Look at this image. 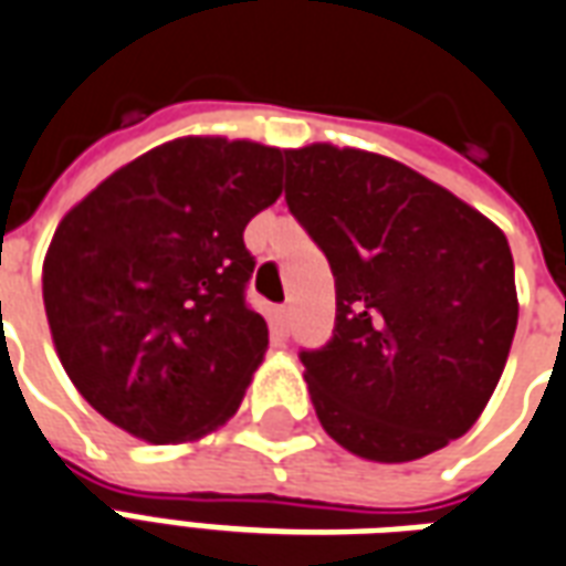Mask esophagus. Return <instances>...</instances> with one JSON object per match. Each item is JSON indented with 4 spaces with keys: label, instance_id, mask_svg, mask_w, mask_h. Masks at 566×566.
<instances>
[{
    "label": "esophagus",
    "instance_id": "1",
    "mask_svg": "<svg viewBox=\"0 0 566 566\" xmlns=\"http://www.w3.org/2000/svg\"><path fill=\"white\" fill-rule=\"evenodd\" d=\"M271 323H274V332L286 337V334H289V323H292V311H289L286 304H277V307L271 311Z\"/></svg>",
    "mask_w": 566,
    "mask_h": 566
}]
</instances>
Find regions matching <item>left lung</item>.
Listing matches in <instances>:
<instances>
[{"instance_id": "1", "label": "left lung", "mask_w": 566, "mask_h": 566, "mask_svg": "<svg viewBox=\"0 0 566 566\" xmlns=\"http://www.w3.org/2000/svg\"><path fill=\"white\" fill-rule=\"evenodd\" d=\"M286 205L337 292L332 340L301 353L328 437L401 464L464 434L518 323L501 229L413 168L332 144L286 150Z\"/></svg>"}]
</instances>
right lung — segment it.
I'll list each match as a JSON object with an SVG mask.
<instances>
[{"label":"right lung","instance_id":"1","mask_svg":"<svg viewBox=\"0 0 566 566\" xmlns=\"http://www.w3.org/2000/svg\"><path fill=\"white\" fill-rule=\"evenodd\" d=\"M286 150L175 138L102 180L56 226L41 289L90 407L147 443L220 428L268 349L247 304L243 229L283 192Z\"/></svg>","mask_w":566,"mask_h":566}]
</instances>
